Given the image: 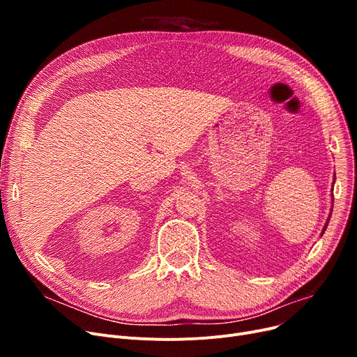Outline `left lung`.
Listing matches in <instances>:
<instances>
[{"mask_svg": "<svg viewBox=\"0 0 357 357\" xmlns=\"http://www.w3.org/2000/svg\"><path fill=\"white\" fill-rule=\"evenodd\" d=\"M328 220H330V218H328ZM327 224H328V221H327V222H326V227H324V229H323V233H321V234H324V231H326V229H327Z\"/></svg>", "mask_w": 357, "mask_h": 357, "instance_id": "obj_1", "label": "left lung"}]
</instances>
